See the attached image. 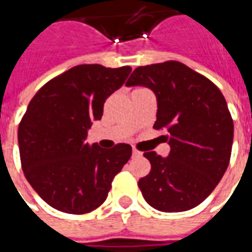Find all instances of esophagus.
Here are the masks:
<instances>
[{"mask_svg": "<svg viewBox=\"0 0 252 252\" xmlns=\"http://www.w3.org/2000/svg\"><path fill=\"white\" fill-rule=\"evenodd\" d=\"M133 156L134 158H140V156H142V153H141L138 149H135V148H133Z\"/></svg>", "mask_w": 252, "mask_h": 252, "instance_id": "34e87169", "label": "esophagus"}]
</instances>
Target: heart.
Segmentation results:
<instances>
[{
    "instance_id": "b5f03b06",
    "label": "heart",
    "mask_w": 252,
    "mask_h": 252,
    "mask_svg": "<svg viewBox=\"0 0 252 252\" xmlns=\"http://www.w3.org/2000/svg\"><path fill=\"white\" fill-rule=\"evenodd\" d=\"M137 89H141V88H137ZM137 89H134V91H137Z\"/></svg>"
}]
</instances>
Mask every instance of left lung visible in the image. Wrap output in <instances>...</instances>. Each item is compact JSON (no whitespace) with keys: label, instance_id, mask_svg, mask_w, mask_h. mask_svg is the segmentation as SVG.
<instances>
[{"label":"left lung","instance_id":"obj_1","mask_svg":"<svg viewBox=\"0 0 252 252\" xmlns=\"http://www.w3.org/2000/svg\"><path fill=\"white\" fill-rule=\"evenodd\" d=\"M126 85H144L158 97L155 130L171 151L145 152L151 172L138 180L152 208L174 213L195 208L215 190L231 160L233 121L221 91L179 61L138 66Z\"/></svg>","mask_w":252,"mask_h":252}]
</instances>
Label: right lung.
I'll use <instances>...</instances> for the list:
<instances>
[{"instance_id": "right-lung-1", "label": "right lung", "mask_w": 252, "mask_h": 252, "mask_svg": "<svg viewBox=\"0 0 252 252\" xmlns=\"http://www.w3.org/2000/svg\"><path fill=\"white\" fill-rule=\"evenodd\" d=\"M130 72V66H74L47 81L30 101L17 133L21 168L51 208L69 215L99 208L131 158L129 144L101 149L85 142L91 122L101 119L107 97Z\"/></svg>"}]
</instances>
